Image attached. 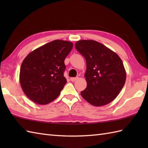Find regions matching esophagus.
Instances as JSON below:
<instances>
[{
  "instance_id": "obj_1",
  "label": "esophagus",
  "mask_w": 148,
  "mask_h": 148,
  "mask_svg": "<svg viewBox=\"0 0 148 148\" xmlns=\"http://www.w3.org/2000/svg\"><path fill=\"white\" fill-rule=\"evenodd\" d=\"M78 78H79L78 77H71V81H72V82H74V81L77 80Z\"/></svg>"
}]
</instances>
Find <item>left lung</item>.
I'll list each match as a JSON object with an SVG mask.
<instances>
[{
    "instance_id": "8db88e82",
    "label": "left lung",
    "mask_w": 148,
    "mask_h": 148,
    "mask_svg": "<svg viewBox=\"0 0 148 148\" xmlns=\"http://www.w3.org/2000/svg\"><path fill=\"white\" fill-rule=\"evenodd\" d=\"M75 48L86 60L84 77L87 83L81 92L94 106H103L114 100L126 81V71L119 56L102 44L93 40H78Z\"/></svg>"
}]
</instances>
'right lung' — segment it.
I'll return each instance as SVG.
<instances>
[{
	"label": "right lung",
	"instance_id": "add662e5",
	"mask_svg": "<svg viewBox=\"0 0 148 148\" xmlns=\"http://www.w3.org/2000/svg\"><path fill=\"white\" fill-rule=\"evenodd\" d=\"M73 43L55 40L34 50L22 62L20 82L32 101L45 105L56 99L67 83L64 60Z\"/></svg>",
	"mask_w": 148,
	"mask_h": 148
}]
</instances>
